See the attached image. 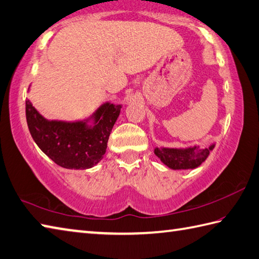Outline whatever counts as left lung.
<instances>
[{
  "instance_id": "1",
  "label": "left lung",
  "mask_w": 259,
  "mask_h": 259,
  "mask_svg": "<svg viewBox=\"0 0 259 259\" xmlns=\"http://www.w3.org/2000/svg\"><path fill=\"white\" fill-rule=\"evenodd\" d=\"M214 145L209 148L197 149L196 147L189 149H170L156 148L155 154L169 168L173 169H189L196 168L207 158L210 150L213 149Z\"/></svg>"
}]
</instances>
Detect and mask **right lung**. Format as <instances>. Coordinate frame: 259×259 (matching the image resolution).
Returning <instances> with one entry per match:
<instances>
[{
	"label": "right lung",
	"mask_w": 259,
	"mask_h": 259,
	"mask_svg": "<svg viewBox=\"0 0 259 259\" xmlns=\"http://www.w3.org/2000/svg\"><path fill=\"white\" fill-rule=\"evenodd\" d=\"M121 105L103 104L94 113V125L86 122L48 121L25 101V116L34 143L56 164L69 169H86L103 158Z\"/></svg>",
	"instance_id": "1"
}]
</instances>
